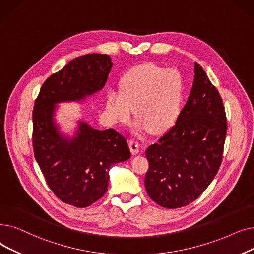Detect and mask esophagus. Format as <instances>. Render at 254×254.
<instances>
[{
    "mask_svg": "<svg viewBox=\"0 0 254 254\" xmlns=\"http://www.w3.org/2000/svg\"><path fill=\"white\" fill-rule=\"evenodd\" d=\"M129 148H130L131 153L133 155H136L139 152V146H138V142L136 140L131 139L129 141Z\"/></svg>",
    "mask_w": 254,
    "mask_h": 254,
    "instance_id": "1",
    "label": "esophagus"
}]
</instances>
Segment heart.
Listing matches in <instances>:
<instances>
[{"mask_svg": "<svg viewBox=\"0 0 254 254\" xmlns=\"http://www.w3.org/2000/svg\"><path fill=\"white\" fill-rule=\"evenodd\" d=\"M183 100L184 80L179 71L144 63L121 77L120 91L106 92L105 117L113 124L127 123L133 108L135 131L161 133L176 123Z\"/></svg>", "mask_w": 254, "mask_h": 254, "instance_id": "b5f03b06", "label": "heart"}]
</instances>
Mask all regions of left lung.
Returning <instances> with one entry per match:
<instances>
[{"mask_svg":"<svg viewBox=\"0 0 254 254\" xmlns=\"http://www.w3.org/2000/svg\"><path fill=\"white\" fill-rule=\"evenodd\" d=\"M226 130L220 94L195 62L193 86L175 125L146 151L149 196L166 209L198 198L219 170Z\"/></svg>","mask_w":254,"mask_h":254,"instance_id":"left-lung-1","label":"left lung"}]
</instances>
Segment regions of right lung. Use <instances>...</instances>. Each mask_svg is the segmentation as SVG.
I'll return each instance as SVG.
<instances>
[{
	"label": "right lung",
	"mask_w": 254,
	"mask_h": 254,
	"mask_svg": "<svg viewBox=\"0 0 254 254\" xmlns=\"http://www.w3.org/2000/svg\"><path fill=\"white\" fill-rule=\"evenodd\" d=\"M111 57L84 55L48 77L33 110V150L36 161L55 195L76 208H86L107 190L110 170L131 153L126 138L114 129L99 131L78 121L75 135L60 132L56 104L81 101L99 92L110 74Z\"/></svg>",
	"instance_id": "obj_1"
}]
</instances>
